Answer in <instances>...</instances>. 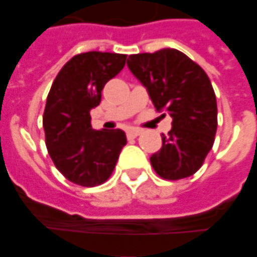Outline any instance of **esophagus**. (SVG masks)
<instances>
[{"instance_id":"esophagus-1","label":"esophagus","mask_w":257,"mask_h":257,"mask_svg":"<svg viewBox=\"0 0 257 257\" xmlns=\"http://www.w3.org/2000/svg\"><path fill=\"white\" fill-rule=\"evenodd\" d=\"M125 136H127V138H128V140H133V138H136V137H138V136H140V130H136V128H130V130H127Z\"/></svg>"}]
</instances>
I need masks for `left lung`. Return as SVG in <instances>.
<instances>
[{"instance_id":"1","label":"left lung","mask_w":257,"mask_h":257,"mask_svg":"<svg viewBox=\"0 0 257 257\" xmlns=\"http://www.w3.org/2000/svg\"><path fill=\"white\" fill-rule=\"evenodd\" d=\"M127 66L147 88L156 110L165 109L173 119L151 165L166 180L190 177L203 165L217 130V103L207 74L174 48L130 55Z\"/></svg>"}]
</instances>
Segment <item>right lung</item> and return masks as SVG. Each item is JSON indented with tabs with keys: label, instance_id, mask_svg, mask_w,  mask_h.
Masks as SVG:
<instances>
[{
	"label": "right lung",
	"instance_id": "1",
	"mask_svg": "<svg viewBox=\"0 0 257 257\" xmlns=\"http://www.w3.org/2000/svg\"><path fill=\"white\" fill-rule=\"evenodd\" d=\"M127 55L85 52L62 67L47 96L43 127L45 145L55 167L83 187L105 183L127 144L120 128L94 130L91 109L101 102L109 80L124 67Z\"/></svg>",
	"mask_w": 257,
	"mask_h": 257
}]
</instances>
